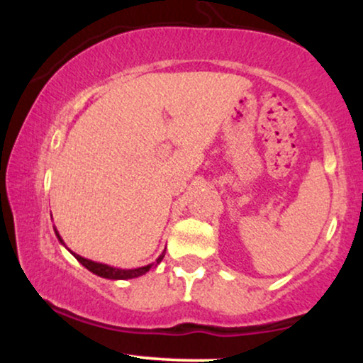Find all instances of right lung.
Masks as SVG:
<instances>
[{"label":"right lung","mask_w":363,"mask_h":363,"mask_svg":"<svg viewBox=\"0 0 363 363\" xmlns=\"http://www.w3.org/2000/svg\"><path fill=\"white\" fill-rule=\"evenodd\" d=\"M54 232H56L57 240H60V242L66 247V244L62 242L60 232H57L56 228H54ZM68 251L72 252L73 256L77 257V261L82 262V264L85 266V268L89 269V272H91L94 274H97V277L107 278V280H131V278H138V277H141V274H145L147 272H150V268H152L153 264H158V262L164 259V256H165V251H164V252L160 254V256L157 257L155 262H152V264L141 266V268H135V269H123V268H114V266H109V264H104V262H97V261L86 259V257L80 256V254L73 252L72 249H68Z\"/></svg>","instance_id":"add662e5"}]
</instances>
